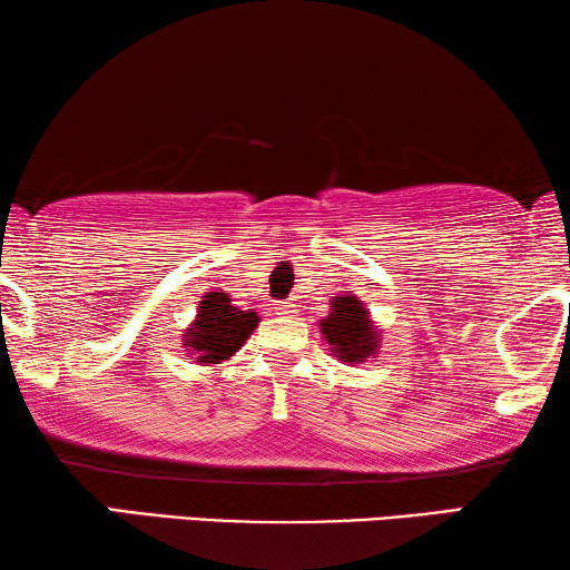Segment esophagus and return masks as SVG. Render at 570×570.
Returning a JSON list of instances; mask_svg holds the SVG:
<instances>
[{
  "mask_svg": "<svg viewBox=\"0 0 570 570\" xmlns=\"http://www.w3.org/2000/svg\"><path fill=\"white\" fill-rule=\"evenodd\" d=\"M277 311H279V313H291V305H279Z\"/></svg>",
  "mask_w": 570,
  "mask_h": 570,
  "instance_id": "1",
  "label": "esophagus"
}]
</instances>
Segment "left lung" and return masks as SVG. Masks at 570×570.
Instances as JSON below:
<instances>
[{
    "label": "left lung",
    "mask_w": 570,
    "mask_h": 570,
    "mask_svg": "<svg viewBox=\"0 0 570 570\" xmlns=\"http://www.w3.org/2000/svg\"><path fill=\"white\" fill-rule=\"evenodd\" d=\"M325 341L343 361H363L379 346L371 328L368 311L356 297H335L331 315L321 323Z\"/></svg>",
    "instance_id": "8db88e82"
}]
</instances>
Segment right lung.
<instances>
[{"label": "right lung", "mask_w": 570, "mask_h": 570, "mask_svg": "<svg viewBox=\"0 0 570 570\" xmlns=\"http://www.w3.org/2000/svg\"><path fill=\"white\" fill-rule=\"evenodd\" d=\"M197 313V323L186 333L184 346H189L191 356H197L202 363L229 358L259 323L257 313L232 305L227 293H209L199 303Z\"/></svg>", "instance_id": "add662e5"}]
</instances>
